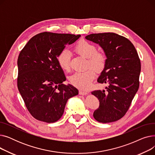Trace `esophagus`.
<instances>
[{
	"label": "esophagus",
	"mask_w": 155,
	"mask_h": 155,
	"mask_svg": "<svg viewBox=\"0 0 155 155\" xmlns=\"http://www.w3.org/2000/svg\"><path fill=\"white\" fill-rule=\"evenodd\" d=\"M87 94H88L87 92H85V91H79V94H80V95H87Z\"/></svg>",
	"instance_id": "esophagus-1"
}]
</instances>
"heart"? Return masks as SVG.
Wrapping results in <instances>:
<instances>
[{
	"instance_id": "obj_1",
	"label": "heart",
	"mask_w": 155,
	"mask_h": 155,
	"mask_svg": "<svg viewBox=\"0 0 155 155\" xmlns=\"http://www.w3.org/2000/svg\"><path fill=\"white\" fill-rule=\"evenodd\" d=\"M74 50L78 54L87 58V67H92L97 71H101L105 67L106 56L102 52L97 51L96 46L93 44L85 40L80 41L75 45ZM57 61L63 70L69 71L70 69V52L67 49L61 50L57 56ZM94 68H90L84 71L73 73L69 77L70 83L81 90H87L96 75L95 70Z\"/></svg>"
}]
</instances>
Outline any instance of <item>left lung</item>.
Returning a JSON list of instances; mask_svg holds the SVG:
<instances>
[{
    "mask_svg": "<svg viewBox=\"0 0 155 155\" xmlns=\"http://www.w3.org/2000/svg\"><path fill=\"white\" fill-rule=\"evenodd\" d=\"M87 40L99 44L107 57L106 63L97 82L107 84L106 91H94L100 105L94 117L102 123L116 121L123 117L140 86L141 62L133 43L114 32L91 34Z\"/></svg>",
    "mask_w": 155,
    "mask_h": 155,
    "instance_id": "8db88e82",
    "label": "left lung"
}]
</instances>
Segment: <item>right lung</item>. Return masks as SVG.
I'll list each match as a JSON object with an SVG mask.
<instances>
[{
    "label": "right lung",
    "instance_id": "1",
    "mask_svg": "<svg viewBox=\"0 0 155 155\" xmlns=\"http://www.w3.org/2000/svg\"><path fill=\"white\" fill-rule=\"evenodd\" d=\"M80 35L43 32L32 37L18 59V90L26 106L36 119L52 123L59 120L68 99L78 94L68 84L57 56L67 45Z\"/></svg>",
    "mask_w": 155,
    "mask_h": 155
}]
</instances>
